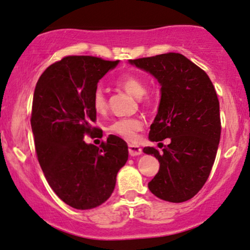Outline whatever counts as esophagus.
<instances>
[{
	"mask_svg": "<svg viewBox=\"0 0 250 250\" xmlns=\"http://www.w3.org/2000/svg\"><path fill=\"white\" fill-rule=\"evenodd\" d=\"M141 154H142V149L140 146H134V144H129V155L135 157V156H138Z\"/></svg>",
	"mask_w": 250,
	"mask_h": 250,
	"instance_id": "1",
	"label": "esophagus"
}]
</instances>
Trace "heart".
<instances>
[{
  "label": "heart",
  "mask_w": 250,
  "mask_h": 250,
  "mask_svg": "<svg viewBox=\"0 0 250 250\" xmlns=\"http://www.w3.org/2000/svg\"><path fill=\"white\" fill-rule=\"evenodd\" d=\"M120 86L125 89L128 94L134 98H142L146 94V85L140 78L136 76H125L117 81ZM93 107L98 113H104L107 108L106 98L101 89L95 91L93 95ZM143 122L138 117H128V119H120L114 121L109 125V131L116 136L125 138L127 141H136L137 133L142 130Z\"/></svg>",
  "instance_id": "obj_1"
}]
</instances>
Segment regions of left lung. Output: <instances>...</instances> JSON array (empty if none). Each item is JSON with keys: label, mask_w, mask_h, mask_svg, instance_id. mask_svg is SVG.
<instances>
[{"label": "left lung", "mask_w": 250, "mask_h": 250, "mask_svg": "<svg viewBox=\"0 0 250 250\" xmlns=\"http://www.w3.org/2000/svg\"><path fill=\"white\" fill-rule=\"evenodd\" d=\"M129 64L148 72L161 85L149 140L171 141L162 154L152 146L143 149L159 162L149 190L170 203L191 199L208 178L220 141V107L214 86L205 71L180 53L129 60Z\"/></svg>", "instance_id": "obj_1"}]
</instances>
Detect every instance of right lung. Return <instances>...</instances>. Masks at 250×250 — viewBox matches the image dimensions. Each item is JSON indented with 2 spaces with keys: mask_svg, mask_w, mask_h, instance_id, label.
Wrapping results in <instances>:
<instances>
[{
  "mask_svg": "<svg viewBox=\"0 0 250 250\" xmlns=\"http://www.w3.org/2000/svg\"><path fill=\"white\" fill-rule=\"evenodd\" d=\"M119 60L70 56L43 72L32 100L31 128L38 162L55 193L77 209L100 206L113 193L116 174L128 161V146L109 135L100 148L94 136L93 95L98 83Z\"/></svg>",
  "mask_w": 250,
  "mask_h": 250,
  "instance_id": "right-lung-1",
  "label": "right lung"
}]
</instances>
